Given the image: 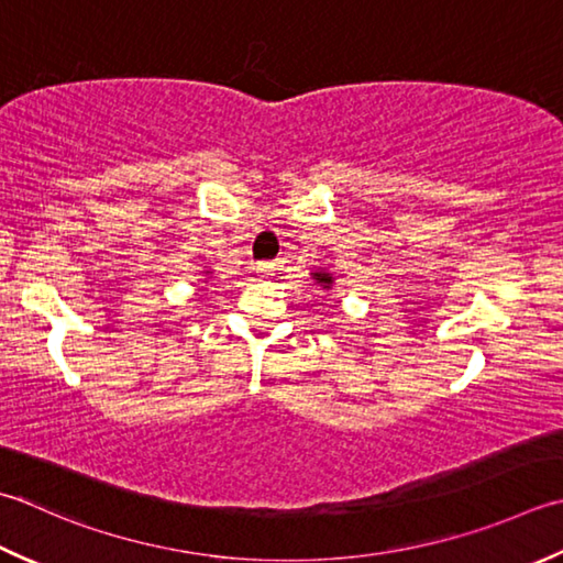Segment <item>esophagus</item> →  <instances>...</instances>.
Wrapping results in <instances>:
<instances>
[{
	"instance_id": "34e87169",
	"label": "esophagus",
	"mask_w": 563,
	"mask_h": 563,
	"mask_svg": "<svg viewBox=\"0 0 563 563\" xmlns=\"http://www.w3.org/2000/svg\"><path fill=\"white\" fill-rule=\"evenodd\" d=\"M263 278H268V275H273L275 271H278V266H275V263H258V268H256Z\"/></svg>"
}]
</instances>
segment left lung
<instances>
[{
	"label": "left lung",
	"instance_id": "8db88e82",
	"mask_svg": "<svg viewBox=\"0 0 563 563\" xmlns=\"http://www.w3.org/2000/svg\"><path fill=\"white\" fill-rule=\"evenodd\" d=\"M312 278H314V283H317L319 288H322V290H332V285H334V275L329 273V271H314V273H312Z\"/></svg>",
	"mask_w": 563,
	"mask_h": 563
}]
</instances>
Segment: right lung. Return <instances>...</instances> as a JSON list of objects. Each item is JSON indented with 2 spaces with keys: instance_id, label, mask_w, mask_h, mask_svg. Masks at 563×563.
<instances>
[{
  "instance_id": "add662e5",
  "label": "right lung",
  "mask_w": 563,
  "mask_h": 563,
  "mask_svg": "<svg viewBox=\"0 0 563 563\" xmlns=\"http://www.w3.org/2000/svg\"><path fill=\"white\" fill-rule=\"evenodd\" d=\"M207 273H209V271H207Z\"/></svg>"
}]
</instances>
